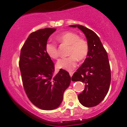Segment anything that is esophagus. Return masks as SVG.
Listing matches in <instances>:
<instances>
[{
	"instance_id": "34e87169",
	"label": "esophagus",
	"mask_w": 127,
	"mask_h": 127,
	"mask_svg": "<svg viewBox=\"0 0 127 127\" xmlns=\"http://www.w3.org/2000/svg\"><path fill=\"white\" fill-rule=\"evenodd\" d=\"M69 75H70V77H72V76L73 75V72H69Z\"/></svg>"
}]
</instances>
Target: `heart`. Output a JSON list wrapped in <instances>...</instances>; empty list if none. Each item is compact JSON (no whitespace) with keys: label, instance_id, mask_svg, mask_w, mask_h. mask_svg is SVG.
Instances as JSON below:
<instances>
[{"label":"heart","instance_id":"1","mask_svg":"<svg viewBox=\"0 0 127 127\" xmlns=\"http://www.w3.org/2000/svg\"><path fill=\"white\" fill-rule=\"evenodd\" d=\"M61 44L68 45L67 55L69 57L62 58L57 62L58 69L72 70L77 64V60L82 61L87 57L89 53V45L85 39H81L77 33L67 32L57 38ZM46 52L50 58L57 60L59 57L57 46L54 43H47L46 46Z\"/></svg>","mask_w":127,"mask_h":127}]
</instances>
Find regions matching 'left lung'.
<instances>
[{"label": "left lung", "instance_id": "obj_1", "mask_svg": "<svg viewBox=\"0 0 127 127\" xmlns=\"http://www.w3.org/2000/svg\"><path fill=\"white\" fill-rule=\"evenodd\" d=\"M77 27L86 36L89 53L82 65L72 77L73 81L85 83V89L78 95L79 102L86 107L98 105L107 94L111 83V69L107 52L97 34L80 25Z\"/></svg>", "mask_w": 127, "mask_h": 127}]
</instances>
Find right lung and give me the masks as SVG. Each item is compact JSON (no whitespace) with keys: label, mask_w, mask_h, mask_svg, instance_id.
<instances>
[{"label":"right lung","mask_w":127,"mask_h":127,"mask_svg":"<svg viewBox=\"0 0 127 127\" xmlns=\"http://www.w3.org/2000/svg\"><path fill=\"white\" fill-rule=\"evenodd\" d=\"M55 30L46 28L32 33L20 55L19 64L25 93L33 105L44 110L60 106L71 80L69 73L63 69L53 75L54 64L46 53L47 39Z\"/></svg>","instance_id":"add662e5"}]
</instances>
